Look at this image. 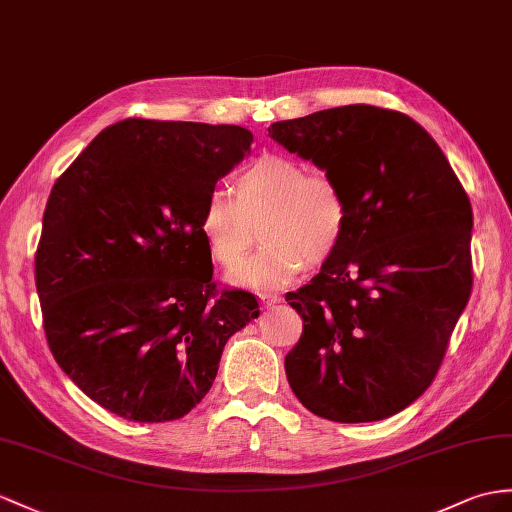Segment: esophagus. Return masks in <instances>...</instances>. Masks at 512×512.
Segmentation results:
<instances>
[{"mask_svg": "<svg viewBox=\"0 0 512 512\" xmlns=\"http://www.w3.org/2000/svg\"><path fill=\"white\" fill-rule=\"evenodd\" d=\"M260 302H263V306H273L282 302V297L276 293H260Z\"/></svg>", "mask_w": 512, "mask_h": 512, "instance_id": "obj_1", "label": "esophagus"}]
</instances>
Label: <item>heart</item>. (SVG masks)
Masks as SVG:
<instances>
[{
	"mask_svg": "<svg viewBox=\"0 0 512 512\" xmlns=\"http://www.w3.org/2000/svg\"><path fill=\"white\" fill-rule=\"evenodd\" d=\"M350 206L326 171L302 160L263 154L236 173L230 195L206 197L199 232L215 263L236 269L260 236L267 243L232 280L258 289L289 284L308 265H321L339 249Z\"/></svg>",
	"mask_w": 512,
	"mask_h": 512,
	"instance_id": "heart-1",
	"label": "heart"
}]
</instances>
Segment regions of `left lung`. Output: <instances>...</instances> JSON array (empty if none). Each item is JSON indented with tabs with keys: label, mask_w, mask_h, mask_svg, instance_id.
Masks as SVG:
<instances>
[{
	"label": "left lung",
	"mask_w": 512,
	"mask_h": 512,
	"mask_svg": "<svg viewBox=\"0 0 512 512\" xmlns=\"http://www.w3.org/2000/svg\"><path fill=\"white\" fill-rule=\"evenodd\" d=\"M269 136L341 184L350 219L317 276L286 293L304 321L286 378L317 417L400 413L432 384L473 284L469 195L404 112L352 104Z\"/></svg>",
	"instance_id": "1"
}]
</instances>
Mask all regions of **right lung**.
Returning <instances> with one entry per match:
<instances>
[{"label":"right lung","mask_w":512,"mask_h":512,"mask_svg":"<svg viewBox=\"0 0 512 512\" xmlns=\"http://www.w3.org/2000/svg\"><path fill=\"white\" fill-rule=\"evenodd\" d=\"M254 136L241 126L123 119L56 180L34 256L47 345L93 402L128 421L180 419L228 339L260 315L219 289L199 213Z\"/></svg>","instance_id":"obj_1"}]
</instances>
